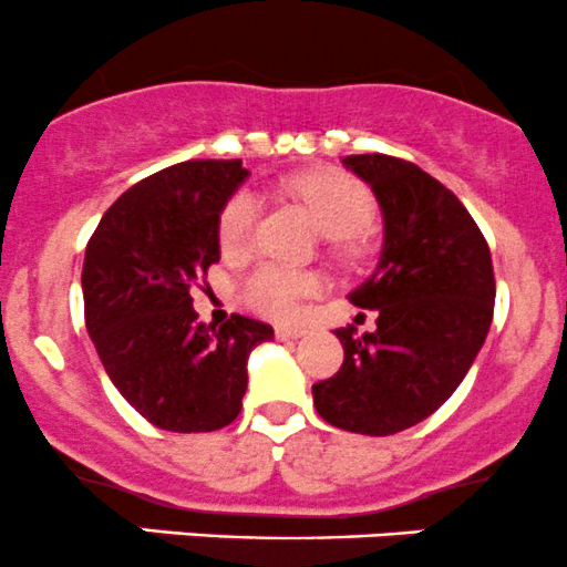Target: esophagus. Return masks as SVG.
<instances>
[{
    "label": "esophagus",
    "instance_id": "esophagus-1",
    "mask_svg": "<svg viewBox=\"0 0 567 567\" xmlns=\"http://www.w3.org/2000/svg\"><path fill=\"white\" fill-rule=\"evenodd\" d=\"M303 333H307V331H303V328H277V339H279V341L301 339Z\"/></svg>",
    "mask_w": 567,
    "mask_h": 567
}]
</instances>
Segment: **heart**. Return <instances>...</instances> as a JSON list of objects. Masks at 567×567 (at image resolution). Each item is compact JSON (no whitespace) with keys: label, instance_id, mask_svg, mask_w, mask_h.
<instances>
[{"label":"heart","instance_id":"obj_1","mask_svg":"<svg viewBox=\"0 0 567 567\" xmlns=\"http://www.w3.org/2000/svg\"><path fill=\"white\" fill-rule=\"evenodd\" d=\"M290 196H296L312 213L322 234L331 236V245L341 255L363 250V228L374 215L371 193L344 172H309L288 179ZM258 226V202L252 193L239 190L228 198L220 213V247L226 255H245L255 241ZM322 290V277L307 269L282 264H264L241 282V298L252 312L269 320H293L303 301Z\"/></svg>","mask_w":567,"mask_h":567}]
</instances>
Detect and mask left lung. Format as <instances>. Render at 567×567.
I'll return each mask as SVG.
<instances>
[{
	"instance_id": "1",
	"label": "left lung",
	"mask_w": 567,
	"mask_h": 567,
	"mask_svg": "<svg viewBox=\"0 0 567 567\" xmlns=\"http://www.w3.org/2000/svg\"><path fill=\"white\" fill-rule=\"evenodd\" d=\"M384 217L377 271L350 293L374 309L377 331L339 328L344 363L312 384L333 427L393 435L431 416L457 390L487 339L495 274L482 231L450 188L393 155H347Z\"/></svg>"
}]
</instances>
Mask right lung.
I'll return each instance as SVG.
<instances>
[{
    "instance_id": "add662e5",
    "label": "right lung",
    "mask_w": 567,
    "mask_h": 567,
    "mask_svg": "<svg viewBox=\"0 0 567 567\" xmlns=\"http://www.w3.org/2000/svg\"><path fill=\"white\" fill-rule=\"evenodd\" d=\"M241 161H185L142 179L99 220L83 264L85 328L117 393L161 431L231 425L247 358L271 326L234 315L215 331L190 288L220 260V213Z\"/></svg>"
}]
</instances>
